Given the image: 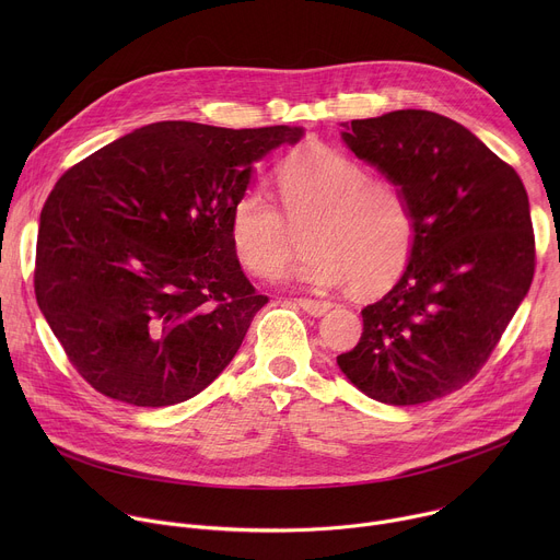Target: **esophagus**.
I'll return each mask as SVG.
<instances>
[{
  "instance_id": "34e87169",
  "label": "esophagus",
  "mask_w": 560,
  "mask_h": 560,
  "mask_svg": "<svg viewBox=\"0 0 560 560\" xmlns=\"http://www.w3.org/2000/svg\"><path fill=\"white\" fill-rule=\"evenodd\" d=\"M294 303L312 316H322L332 307L330 301H318V299H307V296H299V299H294Z\"/></svg>"
}]
</instances>
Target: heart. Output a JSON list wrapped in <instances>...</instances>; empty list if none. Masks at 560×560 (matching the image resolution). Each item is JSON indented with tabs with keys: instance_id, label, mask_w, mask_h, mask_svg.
<instances>
[{
	"instance_id": "b5f03b06",
	"label": "heart",
	"mask_w": 560,
	"mask_h": 560,
	"mask_svg": "<svg viewBox=\"0 0 560 560\" xmlns=\"http://www.w3.org/2000/svg\"><path fill=\"white\" fill-rule=\"evenodd\" d=\"M277 199L259 188L238 195L228 217L234 259L257 279H275L303 230L310 250L294 279L314 288L350 285L361 294L387 290L410 266L417 214L396 184L370 179L368 168L335 145L307 141L275 168Z\"/></svg>"
}]
</instances>
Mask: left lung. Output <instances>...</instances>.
I'll list each match as a JSON object with an SVG mask.
<instances>
[{
	"mask_svg": "<svg viewBox=\"0 0 560 560\" xmlns=\"http://www.w3.org/2000/svg\"><path fill=\"white\" fill-rule=\"evenodd\" d=\"M350 150L401 188L417 214L408 270L361 310L341 372L387 406H419L481 370L536 268L525 186L481 139L430 110L343 124Z\"/></svg>",
	"mask_w": 560,
	"mask_h": 560,
	"instance_id": "8db88e82",
	"label": "left lung"
}]
</instances>
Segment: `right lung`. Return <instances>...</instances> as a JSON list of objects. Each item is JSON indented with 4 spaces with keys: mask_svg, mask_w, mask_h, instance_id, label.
Returning a JSON list of instances; mask_svg holds the SVG:
<instances>
[{
    "mask_svg": "<svg viewBox=\"0 0 560 560\" xmlns=\"http://www.w3.org/2000/svg\"><path fill=\"white\" fill-rule=\"evenodd\" d=\"M301 137L159 121L59 177L39 217L35 296L79 376L164 408L225 370L268 303L232 255L230 208L253 162Z\"/></svg>",
    "mask_w": 560,
    "mask_h": 560,
    "instance_id": "right-lung-1",
    "label": "right lung"
}]
</instances>
